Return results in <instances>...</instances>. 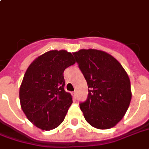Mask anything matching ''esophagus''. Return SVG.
<instances>
[{
  "label": "esophagus",
  "mask_w": 149,
  "mask_h": 149,
  "mask_svg": "<svg viewBox=\"0 0 149 149\" xmlns=\"http://www.w3.org/2000/svg\"><path fill=\"white\" fill-rule=\"evenodd\" d=\"M72 97H73L74 99H76V98H77V91H73V92H72Z\"/></svg>",
  "instance_id": "esophagus-1"
}]
</instances>
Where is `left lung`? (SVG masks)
Returning a JSON list of instances; mask_svg holds the SVG:
<instances>
[{"instance_id": "obj_1", "label": "left lung", "mask_w": 149, "mask_h": 149, "mask_svg": "<svg viewBox=\"0 0 149 149\" xmlns=\"http://www.w3.org/2000/svg\"><path fill=\"white\" fill-rule=\"evenodd\" d=\"M72 54L89 88L87 100L80 103L84 118L100 130L114 127L122 119L131 101L126 72L104 51L80 49Z\"/></svg>"}]
</instances>
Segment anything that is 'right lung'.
Listing matches in <instances>:
<instances>
[{
  "instance_id": "obj_1",
  "label": "right lung",
  "mask_w": 149,
  "mask_h": 149,
  "mask_svg": "<svg viewBox=\"0 0 149 149\" xmlns=\"http://www.w3.org/2000/svg\"><path fill=\"white\" fill-rule=\"evenodd\" d=\"M75 62L71 53L50 50L36 58L25 72L19 88L21 108L41 130L55 129L65 119L72 98L64 89L63 73Z\"/></svg>"
}]
</instances>
